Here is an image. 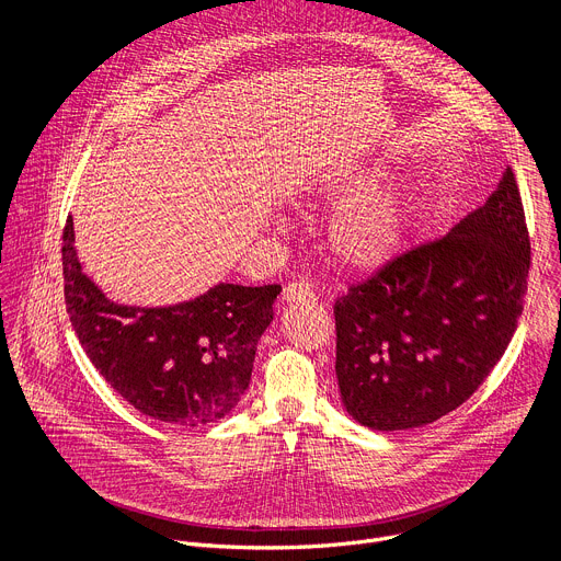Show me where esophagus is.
<instances>
[{"label": "esophagus", "mask_w": 561, "mask_h": 561, "mask_svg": "<svg viewBox=\"0 0 561 561\" xmlns=\"http://www.w3.org/2000/svg\"><path fill=\"white\" fill-rule=\"evenodd\" d=\"M284 301H314V286L304 282V279H295L290 284H286L284 293H282Z\"/></svg>", "instance_id": "34e87169"}]
</instances>
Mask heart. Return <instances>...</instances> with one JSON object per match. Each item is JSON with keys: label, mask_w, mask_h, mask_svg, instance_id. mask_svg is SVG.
<instances>
[{"label": "heart", "mask_w": 561, "mask_h": 561, "mask_svg": "<svg viewBox=\"0 0 561 561\" xmlns=\"http://www.w3.org/2000/svg\"><path fill=\"white\" fill-rule=\"evenodd\" d=\"M404 239V210L390 197L351 204L333 226V249L353 268H377L392 260Z\"/></svg>", "instance_id": "obj_1"}]
</instances>
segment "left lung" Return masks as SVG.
I'll return each instance as SVG.
<instances>
[{
    "instance_id": "obj_1",
    "label": "left lung",
    "mask_w": 561,
    "mask_h": 561,
    "mask_svg": "<svg viewBox=\"0 0 561 561\" xmlns=\"http://www.w3.org/2000/svg\"><path fill=\"white\" fill-rule=\"evenodd\" d=\"M528 268L524 204L506 167L484 206L335 301L348 413L375 431H404L461 407L513 340Z\"/></svg>"
}]
</instances>
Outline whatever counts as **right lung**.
<instances>
[{
  "label": "right lung",
  "mask_w": 561,
  "mask_h": 561,
  "mask_svg": "<svg viewBox=\"0 0 561 561\" xmlns=\"http://www.w3.org/2000/svg\"><path fill=\"white\" fill-rule=\"evenodd\" d=\"M61 239L66 310L100 375L154 420L202 426L228 415L249 388L282 286L219 284L171 308L117 306L82 273L72 217Z\"/></svg>",
  "instance_id": "right-lung-1"
}]
</instances>
